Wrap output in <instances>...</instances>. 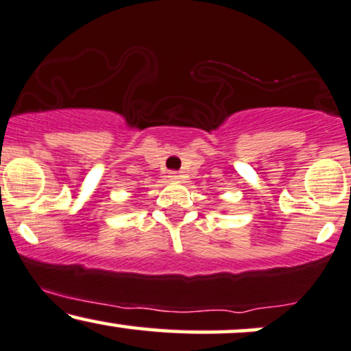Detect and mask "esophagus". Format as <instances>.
<instances>
[{
    "label": "esophagus",
    "instance_id": "34e87169",
    "mask_svg": "<svg viewBox=\"0 0 351 351\" xmlns=\"http://www.w3.org/2000/svg\"><path fill=\"white\" fill-rule=\"evenodd\" d=\"M168 178L171 181H180L181 180V175L178 171H170V175H168Z\"/></svg>",
    "mask_w": 351,
    "mask_h": 351
}]
</instances>
